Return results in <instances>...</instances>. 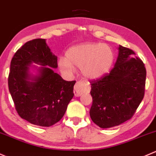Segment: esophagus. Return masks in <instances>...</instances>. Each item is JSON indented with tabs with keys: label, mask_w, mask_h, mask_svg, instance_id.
I'll use <instances>...</instances> for the list:
<instances>
[{
	"label": "esophagus",
	"mask_w": 156,
	"mask_h": 156,
	"mask_svg": "<svg viewBox=\"0 0 156 156\" xmlns=\"http://www.w3.org/2000/svg\"><path fill=\"white\" fill-rule=\"evenodd\" d=\"M89 89V85H88V83H85V82L83 81H78L74 86L73 93H74L75 96L79 97V96L81 95L83 93L87 91Z\"/></svg>",
	"instance_id": "1"
}]
</instances>
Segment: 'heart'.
<instances>
[{
    "label": "heart",
    "instance_id": "obj_1",
    "mask_svg": "<svg viewBox=\"0 0 156 156\" xmlns=\"http://www.w3.org/2000/svg\"><path fill=\"white\" fill-rule=\"evenodd\" d=\"M115 55L110 46L102 43H83L67 50L65 59L59 61L62 71L70 73L73 67L82 68L83 73L90 79H98L110 70Z\"/></svg>",
    "mask_w": 156,
    "mask_h": 156
}]
</instances>
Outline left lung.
Listing matches in <instances>:
<instances>
[{"instance_id":"1","label":"left lung","mask_w":156,"mask_h":156,"mask_svg":"<svg viewBox=\"0 0 156 156\" xmlns=\"http://www.w3.org/2000/svg\"><path fill=\"white\" fill-rule=\"evenodd\" d=\"M147 70L129 48L119 46L115 66L91 83V120L100 128L119 126L132 118L145 93Z\"/></svg>"}]
</instances>
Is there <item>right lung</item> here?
I'll list each match as a JSON object with an SVG mask.
<instances>
[{
	"mask_svg": "<svg viewBox=\"0 0 156 156\" xmlns=\"http://www.w3.org/2000/svg\"><path fill=\"white\" fill-rule=\"evenodd\" d=\"M31 63L44 66L39 76L33 79L28 73ZM57 67V57L41 38L25 43L11 60L8 76L9 92L19 116L31 124L53 126L64 116L74 95L76 81L64 80L52 70Z\"/></svg>",
	"mask_w": 156,
	"mask_h": 156,
	"instance_id": "right-lung-1",
	"label": "right lung"
}]
</instances>
